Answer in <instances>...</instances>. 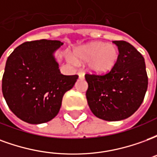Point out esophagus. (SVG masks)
I'll list each match as a JSON object with an SVG mask.
<instances>
[{"mask_svg":"<svg viewBox=\"0 0 157 157\" xmlns=\"http://www.w3.org/2000/svg\"><path fill=\"white\" fill-rule=\"evenodd\" d=\"M78 75H79V77L80 78H84V75H85V74H84V72H82V71H78Z\"/></svg>","mask_w":157,"mask_h":157,"instance_id":"1","label":"esophagus"}]
</instances>
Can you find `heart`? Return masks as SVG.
Listing matches in <instances>:
<instances>
[{"label": "heart", "instance_id": "b5f03b06", "mask_svg": "<svg viewBox=\"0 0 157 157\" xmlns=\"http://www.w3.org/2000/svg\"><path fill=\"white\" fill-rule=\"evenodd\" d=\"M74 57L67 56L68 61L75 65L76 61H86L87 68L93 72L103 73L114 66L118 57V48L111 44L93 42L75 48Z\"/></svg>", "mask_w": 157, "mask_h": 157}]
</instances>
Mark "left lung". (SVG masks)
Listing matches in <instances>:
<instances>
[{
    "label": "left lung",
    "instance_id": "left-lung-1",
    "mask_svg": "<svg viewBox=\"0 0 157 157\" xmlns=\"http://www.w3.org/2000/svg\"><path fill=\"white\" fill-rule=\"evenodd\" d=\"M118 57L112 70L103 75L86 74L89 108L98 118L118 121L128 118L140 108L148 86L145 59L126 41H113Z\"/></svg>",
    "mask_w": 157,
    "mask_h": 157
}]
</instances>
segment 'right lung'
<instances>
[{
  "mask_svg": "<svg viewBox=\"0 0 157 157\" xmlns=\"http://www.w3.org/2000/svg\"><path fill=\"white\" fill-rule=\"evenodd\" d=\"M63 44L47 39L25 42L7 59L2 93L9 109L22 121L38 124L53 119L64 94L78 79L59 71L54 53Z\"/></svg>",
  "mask_w": 157,
  "mask_h": 157,
  "instance_id": "1",
  "label": "right lung"
}]
</instances>
